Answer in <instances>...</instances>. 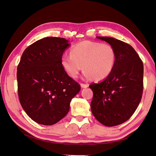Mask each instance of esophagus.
Here are the masks:
<instances>
[{
    "label": "esophagus",
    "mask_w": 156,
    "mask_h": 156,
    "mask_svg": "<svg viewBox=\"0 0 156 156\" xmlns=\"http://www.w3.org/2000/svg\"><path fill=\"white\" fill-rule=\"evenodd\" d=\"M80 84H81V88H87V87H88V84H87L81 83Z\"/></svg>",
    "instance_id": "obj_1"
}]
</instances>
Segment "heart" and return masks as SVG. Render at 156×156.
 I'll list each match as a JSON object with an SVG mask.
<instances>
[{"instance_id":"obj_1","label":"heart","mask_w":156,"mask_h":156,"mask_svg":"<svg viewBox=\"0 0 156 156\" xmlns=\"http://www.w3.org/2000/svg\"><path fill=\"white\" fill-rule=\"evenodd\" d=\"M115 60L116 53L111 45L84 41L73 45L70 54H64L61 64L72 78L77 77L83 66L84 78L101 81L110 75Z\"/></svg>"}]
</instances>
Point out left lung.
I'll return each instance as SVG.
<instances>
[{"label":"left lung","instance_id":"1","mask_svg":"<svg viewBox=\"0 0 156 156\" xmlns=\"http://www.w3.org/2000/svg\"><path fill=\"white\" fill-rule=\"evenodd\" d=\"M97 38L114 48L116 60L111 73L104 81L89 86L94 94L91 111L103 125L115 126L129 120L140 102L143 63L129 44L110 37L98 36Z\"/></svg>","mask_w":156,"mask_h":156}]
</instances>
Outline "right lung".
Masks as SVG:
<instances>
[{
	"label": "right lung",
	"instance_id": "1",
	"mask_svg": "<svg viewBox=\"0 0 156 156\" xmlns=\"http://www.w3.org/2000/svg\"><path fill=\"white\" fill-rule=\"evenodd\" d=\"M62 37H46L24 51L17 66L19 100L36 123L51 126L68 114L72 99L81 90L61 64L69 44Z\"/></svg>",
	"mask_w": 156,
	"mask_h": 156
}]
</instances>
